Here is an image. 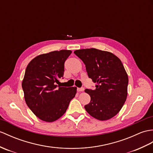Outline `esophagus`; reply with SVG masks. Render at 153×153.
Instances as JSON below:
<instances>
[{"instance_id": "34e87169", "label": "esophagus", "mask_w": 153, "mask_h": 153, "mask_svg": "<svg viewBox=\"0 0 153 153\" xmlns=\"http://www.w3.org/2000/svg\"><path fill=\"white\" fill-rule=\"evenodd\" d=\"M77 90L78 92H83L84 91V88H77Z\"/></svg>"}]
</instances>
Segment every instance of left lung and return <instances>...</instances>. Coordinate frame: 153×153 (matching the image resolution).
Wrapping results in <instances>:
<instances>
[{"instance_id":"8db88e82","label":"left lung","mask_w":153,"mask_h":153,"mask_svg":"<svg viewBox=\"0 0 153 153\" xmlns=\"http://www.w3.org/2000/svg\"><path fill=\"white\" fill-rule=\"evenodd\" d=\"M74 53L83 60L88 77L96 83L94 90H85L91 97L85 110L98 120L111 119L121 109L128 94V77L121 60L111 52L94 48Z\"/></svg>"}]
</instances>
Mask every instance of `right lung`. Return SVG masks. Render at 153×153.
Segmentation results:
<instances>
[{"label": "right lung", "mask_w": 153, "mask_h": 153, "mask_svg": "<svg viewBox=\"0 0 153 153\" xmlns=\"http://www.w3.org/2000/svg\"><path fill=\"white\" fill-rule=\"evenodd\" d=\"M70 50L54 51L38 55L28 63L22 81L25 100L38 118L51 123L61 117L75 97L77 87L57 84L63 77L65 62Z\"/></svg>", "instance_id": "right-lung-1"}]
</instances>
